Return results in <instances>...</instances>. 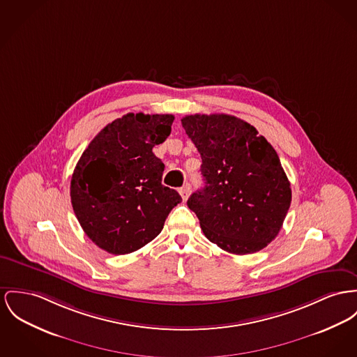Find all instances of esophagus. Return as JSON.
<instances>
[{"label": "esophagus", "instance_id": "34e87169", "mask_svg": "<svg viewBox=\"0 0 357 357\" xmlns=\"http://www.w3.org/2000/svg\"><path fill=\"white\" fill-rule=\"evenodd\" d=\"M178 192H180V195H181V199H183V202H187V200H188V197H190V185H184L183 188H180Z\"/></svg>", "mask_w": 357, "mask_h": 357}]
</instances>
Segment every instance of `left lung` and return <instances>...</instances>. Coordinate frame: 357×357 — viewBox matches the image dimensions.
<instances>
[{"mask_svg": "<svg viewBox=\"0 0 357 357\" xmlns=\"http://www.w3.org/2000/svg\"><path fill=\"white\" fill-rule=\"evenodd\" d=\"M183 127L202 157L204 187L187 204L204 236L233 255L264 249L279 234L291 187L278 153L259 131L231 115H188Z\"/></svg>", "mask_w": 357, "mask_h": 357, "instance_id": "obj_1", "label": "left lung"}]
</instances>
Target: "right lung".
I'll return each instance as SVG.
<instances>
[{"label": "right lung", "instance_id": "right-lung-1", "mask_svg": "<svg viewBox=\"0 0 357 357\" xmlns=\"http://www.w3.org/2000/svg\"><path fill=\"white\" fill-rule=\"evenodd\" d=\"M173 115L127 114L105 126L77 162L73 210L85 234L112 255L143 248L181 202L162 185L165 165L153 153L172 131Z\"/></svg>", "mask_w": 357, "mask_h": 357}]
</instances>
